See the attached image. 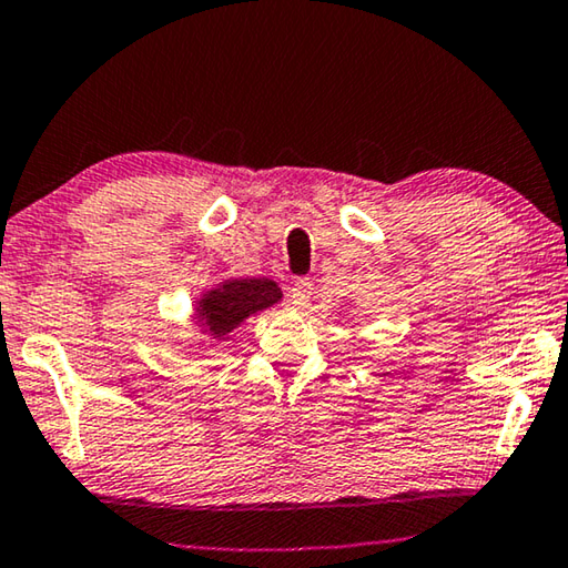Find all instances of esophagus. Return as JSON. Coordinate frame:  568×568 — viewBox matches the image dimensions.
<instances>
[{
    "mask_svg": "<svg viewBox=\"0 0 568 568\" xmlns=\"http://www.w3.org/2000/svg\"><path fill=\"white\" fill-rule=\"evenodd\" d=\"M311 295H313L311 277H297V281L291 287V303L297 305V307H303V305H307V301H311Z\"/></svg>",
    "mask_w": 568,
    "mask_h": 568,
    "instance_id": "obj_1",
    "label": "esophagus"
}]
</instances>
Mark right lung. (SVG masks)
Segmentation results:
<instances>
[{"instance_id":"right-lung-1","label":"right lung","mask_w":568,"mask_h":568,"mask_svg":"<svg viewBox=\"0 0 568 568\" xmlns=\"http://www.w3.org/2000/svg\"><path fill=\"white\" fill-rule=\"evenodd\" d=\"M281 287L273 281H257V277H243V281H227L225 285L210 291L200 301V318L205 321L210 333L220 335L237 328L247 315H253L263 307H271L281 301Z\"/></svg>"}]
</instances>
